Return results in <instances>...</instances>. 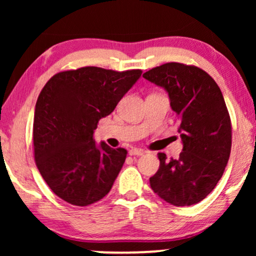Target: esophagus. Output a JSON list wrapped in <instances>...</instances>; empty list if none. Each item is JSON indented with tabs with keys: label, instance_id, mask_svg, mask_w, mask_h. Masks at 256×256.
Instances as JSON below:
<instances>
[{
	"label": "esophagus",
	"instance_id": "34e87169",
	"mask_svg": "<svg viewBox=\"0 0 256 256\" xmlns=\"http://www.w3.org/2000/svg\"><path fill=\"white\" fill-rule=\"evenodd\" d=\"M144 154V152H143L142 149H138V148H132L130 150H129V155L130 156H141Z\"/></svg>",
	"mask_w": 256,
	"mask_h": 256
}]
</instances>
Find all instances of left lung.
Returning a JSON list of instances; mask_svg holds the SVG:
<instances>
[{
    "instance_id": "obj_1",
    "label": "left lung",
    "mask_w": 256,
    "mask_h": 256,
    "mask_svg": "<svg viewBox=\"0 0 256 256\" xmlns=\"http://www.w3.org/2000/svg\"><path fill=\"white\" fill-rule=\"evenodd\" d=\"M143 78L169 94L183 141L177 160L158 152L160 168L150 186L171 205L197 204L216 188L230 158L232 124L222 90L204 70L180 62L157 66Z\"/></svg>"
}]
</instances>
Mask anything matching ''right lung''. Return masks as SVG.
Returning <instances> with one entry per match:
<instances>
[{"instance_id":"add662e5","label":"right lung","mask_w":256,"mask_h":256,"mask_svg":"<svg viewBox=\"0 0 256 256\" xmlns=\"http://www.w3.org/2000/svg\"><path fill=\"white\" fill-rule=\"evenodd\" d=\"M141 74L86 66L59 72L45 84L34 108V160L62 200L87 206L110 191L127 150L96 146L93 134Z\"/></svg>"}]
</instances>
